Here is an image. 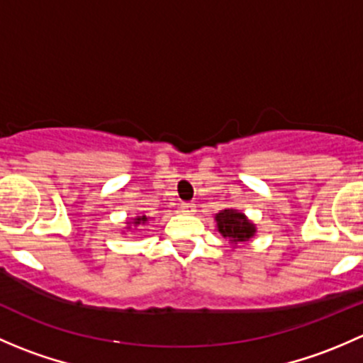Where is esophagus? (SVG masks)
Here are the masks:
<instances>
[{"mask_svg":"<svg viewBox=\"0 0 363 363\" xmlns=\"http://www.w3.org/2000/svg\"><path fill=\"white\" fill-rule=\"evenodd\" d=\"M181 211L182 212H193V211H195V203H193V202H182L181 203Z\"/></svg>","mask_w":363,"mask_h":363,"instance_id":"obj_1","label":"esophagus"}]
</instances>
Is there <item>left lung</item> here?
Returning <instances> with one entry per match:
<instances>
[{"mask_svg":"<svg viewBox=\"0 0 363 363\" xmlns=\"http://www.w3.org/2000/svg\"><path fill=\"white\" fill-rule=\"evenodd\" d=\"M219 232L223 237H228L232 242H244L255 235V225L246 219V216L233 208H225L216 216Z\"/></svg>","mask_w":363,"mask_h":363,"instance_id":"obj_1","label":"left lung"}]
</instances>
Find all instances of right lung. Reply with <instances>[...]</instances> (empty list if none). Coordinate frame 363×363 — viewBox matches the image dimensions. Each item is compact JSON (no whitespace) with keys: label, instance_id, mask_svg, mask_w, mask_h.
<instances>
[{"label":"right lung","instance_id":"1","mask_svg":"<svg viewBox=\"0 0 363 363\" xmlns=\"http://www.w3.org/2000/svg\"><path fill=\"white\" fill-rule=\"evenodd\" d=\"M147 221V216H138V218H135V225H140V223H145ZM130 225V223H128Z\"/></svg>","mask_w":363,"mask_h":363}]
</instances>
